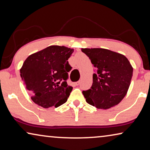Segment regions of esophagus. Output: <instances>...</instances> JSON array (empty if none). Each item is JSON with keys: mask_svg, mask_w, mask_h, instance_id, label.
<instances>
[{"mask_svg": "<svg viewBox=\"0 0 150 150\" xmlns=\"http://www.w3.org/2000/svg\"><path fill=\"white\" fill-rule=\"evenodd\" d=\"M80 84V81H78L77 82H75V85L76 86H79V85Z\"/></svg>", "mask_w": 150, "mask_h": 150, "instance_id": "obj_1", "label": "esophagus"}]
</instances>
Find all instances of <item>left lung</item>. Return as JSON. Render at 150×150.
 I'll return each mask as SVG.
<instances>
[{
    "label": "left lung",
    "instance_id": "left-lung-1",
    "mask_svg": "<svg viewBox=\"0 0 150 150\" xmlns=\"http://www.w3.org/2000/svg\"><path fill=\"white\" fill-rule=\"evenodd\" d=\"M95 67L90 89L83 91L86 102L99 109L117 105L128 91L133 67L124 55L104 48H82Z\"/></svg>",
    "mask_w": 150,
    "mask_h": 150
}]
</instances>
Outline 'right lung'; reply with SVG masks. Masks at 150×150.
<instances>
[{
    "mask_svg": "<svg viewBox=\"0 0 150 150\" xmlns=\"http://www.w3.org/2000/svg\"><path fill=\"white\" fill-rule=\"evenodd\" d=\"M73 49L50 46L29 56L20 69V75L32 100L43 108H57L65 103L73 89L68 86V59Z\"/></svg>",
    "mask_w": 150,
    "mask_h": 150,
    "instance_id": "right-lung-1",
    "label": "right lung"
}]
</instances>
